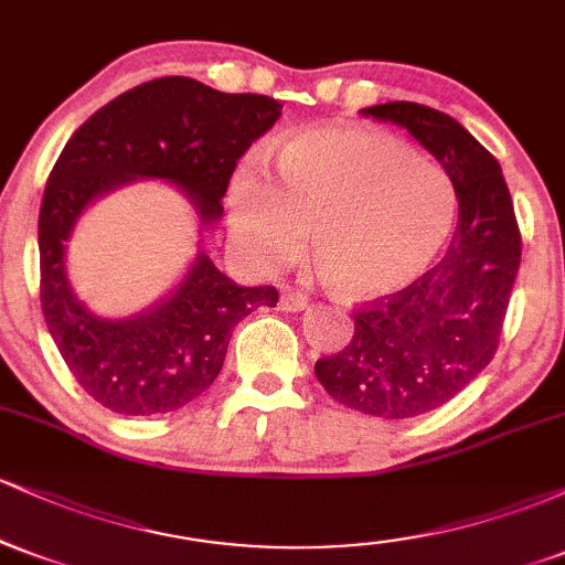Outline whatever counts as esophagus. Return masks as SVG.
Wrapping results in <instances>:
<instances>
[{
	"instance_id": "34e87169",
	"label": "esophagus",
	"mask_w": 565,
	"mask_h": 565,
	"mask_svg": "<svg viewBox=\"0 0 565 565\" xmlns=\"http://www.w3.org/2000/svg\"><path fill=\"white\" fill-rule=\"evenodd\" d=\"M278 308H281L284 313H300V310L308 308V300H305L302 295H284L281 300H278Z\"/></svg>"
}]
</instances>
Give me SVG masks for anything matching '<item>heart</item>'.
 Returning <instances> with one entry per match:
<instances>
[{
  "instance_id": "heart-1",
  "label": "heart",
  "mask_w": 565,
  "mask_h": 565,
  "mask_svg": "<svg viewBox=\"0 0 565 565\" xmlns=\"http://www.w3.org/2000/svg\"><path fill=\"white\" fill-rule=\"evenodd\" d=\"M457 193L449 174L380 129L327 125L278 148L276 180L236 172L231 233L263 274L302 255L337 295L369 302L398 295L430 268L449 238Z\"/></svg>"
}]
</instances>
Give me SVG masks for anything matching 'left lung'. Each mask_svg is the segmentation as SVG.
I'll list each match as a JSON object with an SVG mask.
<instances>
[{
    "label": "left lung",
    "instance_id": "8db88e82",
    "mask_svg": "<svg viewBox=\"0 0 565 565\" xmlns=\"http://www.w3.org/2000/svg\"><path fill=\"white\" fill-rule=\"evenodd\" d=\"M361 114L406 129L430 151L459 199L449 249L391 300L361 308L340 353L316 361L323 391L380 419L433 412L489 366L521 265V233L502 167L436 108L393 100Z\"/></svg>",
    "mask_w": 565,
    "mask_h": 565
}]
</instances>
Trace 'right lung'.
Wrapping results in <instances>:
<instances>
[{
  "label": "right lung",
  "instance_id": "1",
  "mask_svg": "<svg viewBox=\"0 0 565 565\" xmlns=\"http://www.w3.org/2000/svg\"><path fill=\"white\" fill-rule=\"evenodd\" d=\"M281 116L268 95H228L188 76H161L114 97L71 135L39 210L42 313L63 361L97 404L125 417L178 412L215 382L231 332L274 287H242L204 252L223 217L236 161ZM135 179L184 191L200 217V249L159 303L127 320L97 317L67 281L65 252L83 210Z\"/></svg>",
  "mask_w": 565,
  "mask_h": 565
}]
</instances>
